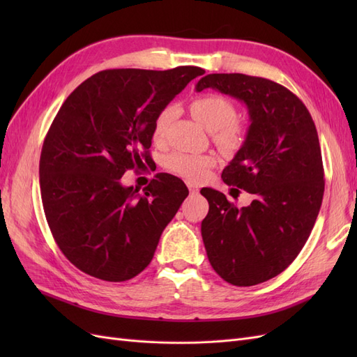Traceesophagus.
I'll return each instance as SVG.
<instances>
[{
    "mask_svg": "<svg viewBox=\"0 0 357 357\" xmlns=\"http://www.w3.org/2000/svg\"><path fill=\"white\" fill-rule=\"evenodd\" d=\"M188 188H189L190 193H198L199 192V188L195 186V185H192V183H188Z\"/></svg>",
    "mask_w": 357,
    "mask_h": 357,
    "instance_id": "obj_1",
    "label": "esophagus"
}]
</instances>
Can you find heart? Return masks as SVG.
<instances>
[{"instance_id": "heart-1", "label": "heart", "mask_w": 357, "mask_h": 357, "mask_svg": "<svg viewBox=\"0 0 357 357\" xmlns=\"http://www.w3.org/2000/svg\"><path fill=\"white\" fill-rule=\"evenodd\" d=\"M192 116L205 128L211 131L213 139L226 150L240 147L244 138V129L238 121H235V105L222 95L207 93L197 96L190 102ZM176 116V109L167 105L162 109L153 122V139L162 143L165 139L168 126ZM215 164L213 155H198L176 152L167 158L165 167L176 174L192 181H198L207 176L208 169Z\"/></svg>"}]
</instances>
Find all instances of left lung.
<instances>
[{
  "label": "left lung",
  "mask_w": 357,
  "mask_h": 357,
  "mask_svg": "<svg viewBox=\"0 0 357 357\" xmlns=\"http://www.w3.org/2000/svg\"><path fill=\"white\" fill-rule=\"evenodd\" d=\"M208 88L247 105L245 142L222 178L255 199L238 208L222 192L202 189L210 205L201 223L202 241L225 282L255 286L295 261L316 223L325 192L317 129L304 102L273 80L208 74L197 91Z\"/></svg>",
  "instance_id": "1"
}]
</instances>
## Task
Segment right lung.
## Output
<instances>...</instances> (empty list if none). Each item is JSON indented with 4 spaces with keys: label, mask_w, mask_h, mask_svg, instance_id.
I'll return each instance as SVG.
<instances>
[{
    "label": "right lung",
    "mask_w": 357,
    "mask_h": 357,
    "mask_svg": "<svg viewBox=\"0 0 357 357\" xmlns=\"http://www.w3.org/2000/svg\"><path fill=\"white\" fill-rule=\"evenodd\" d=\"M204 70L119 68L93 74L62 104L40 156V189L49 228L80 271L126 282L153 259L162 231L189 195L171 174L139 195L125 171L152 162L153 122Z\"/></svg>",
    "instance_id": "1"
}]
</instances>
